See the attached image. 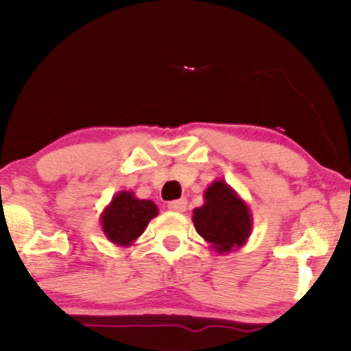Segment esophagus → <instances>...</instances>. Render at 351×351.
I'll list each match as a JSON object with an SVG mask.
<instances>
[{"mask_svg": "<svg viewBox=\"0 0 351 351\" xmlns=\"http://www.w3.org/2000/svg\"><path fill=\"white\" fill-rule=\"evenodd\" d=\"M186 204H188V201L183 198V199H176V201H171V203H168V208H170L171 211L183 213V211H186Z\"/></svg>", "mask_w": 351, "mask_h": 351, "instance_id": "34e87169", "label": "esophagus"}]
</instances>
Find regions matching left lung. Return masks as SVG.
<instances>
[{
	"label": "left lung",
	"mask_w": 351,
	"mask_h": 351,
	"mask_svg": "<svg viewBox=\"0 0 351 351\" xmlns=\"http://www.w3.org/2000/svg\"><path fill=\"white\" fill-rule=\"evenodd\" d=\"M204 204L193 209L198 234L217 254L236 251L252 231V215L245 201L224 180H215L204 189Z\"/></svg>",
	"instance_id": "left-lung-1"
}]
</instances>
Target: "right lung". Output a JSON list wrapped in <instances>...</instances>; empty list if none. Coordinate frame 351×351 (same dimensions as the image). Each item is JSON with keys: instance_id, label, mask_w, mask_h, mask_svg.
I'll return each mask as SVG.
<instances>
[{"instance_id": "add662e5", "label": "right lung", "mask_w": 351, "mask_h": 351, "mask_svg": "<svg viewBox=\"0 0 351 351\" xmlns=\"http://www.w3.org/2000/svg\"><path fill=\"white\" fill-rule=\"evenodd\" d=\"M156 215L158 208L152 199L135 198L134 191H119L100 215V226L110 243L127 247L143 234Z\"/></svg>"}]
</instances>
